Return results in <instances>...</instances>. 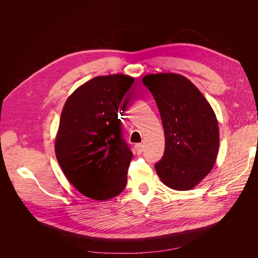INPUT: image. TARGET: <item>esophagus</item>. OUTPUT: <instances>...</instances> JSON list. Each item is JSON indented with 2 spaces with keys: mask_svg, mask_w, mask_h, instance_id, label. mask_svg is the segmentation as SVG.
<instances>
[{
  "mask_svg": "<svg viewBox=\"0 0 258 258\" xmlns=\"http://www.w3.org/2000/svg\"><path fill=\"white\" fill-rule=\"evenodd\" d=\"M135 150H136V152H137L138 154H141L142 151H143V144H142V143L136 144V145H135Z\"/></svg>",
  "mask_w": 258,
  "mask_h": 258,
  "instance_id": "34e87169",
  "label": "esophagus"
}]
</instances>
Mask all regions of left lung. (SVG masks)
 Listing matches in <instances>:
<instances>
[{
  "mask_svg": "<svg viewBox=\"0 0 258 258\" xmlns=\"http://www.w3.org/2000/svg\"><path fill=\"white\" fill-rule=\"evenodd\" d=\"M158 105L165 134V151L155 164L161 181L174 190H190L212 169L220 133L207 99L186 77L148 74L142 79Z\"/></svg>",
  "mask_w": 258,
  "mask_h": 258,
  "instance_id": "left-lung-1",
  "label": "left lung"
}]
</instances>
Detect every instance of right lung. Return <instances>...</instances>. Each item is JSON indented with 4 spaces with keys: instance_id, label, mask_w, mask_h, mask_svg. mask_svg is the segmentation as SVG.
I'll return each mask as SVG.
<instances>
[{
    "instance_id": "obj_1",
    "label": "right lung",
    "mask_w": 258,
    "mask_h": 258,
    "mask_svg": "<svg viewBox=\"0 0 258 258\" xmlns=\"http://www.w3.org/2000/svg\"><path fill=\"white\" fill-rule=\"evenodd\" d=\"M133 83L123 74L94 77L76 89L62 108L56 158L69 182L93 200L112 199L126 185L133 154L118 113Z\"/></svg>"
}]
</instances>
